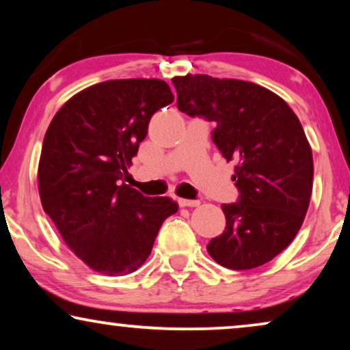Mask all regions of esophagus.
<instances>
[{"instance_id": "esophagus-1", "label": "esophagus", "mask_w": 350, "mask_h": 350, "mask_svg": "<svg viewBox=\"0 0 350 350\" xmlns=\"http://www.w3.org/2000/svg\"><path fill=\"white\" fill-rule=\"evenodd\" d=\"M180 207H198L200 204L199 200H189V199H178Z\"/></svg>"}]
</instances>
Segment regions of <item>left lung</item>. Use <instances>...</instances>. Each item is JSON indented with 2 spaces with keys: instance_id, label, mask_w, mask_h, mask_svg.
Segmentation results:
<instances>
[{
  "instance_id": "obj_1",
  "label": "left lung",
  "mask_w": 350,
  "mask_h": 350,
  "mask_svg": "<svg viewBox=\"0 0 350 350\" xmlns=\"http://www.w3.org/2000/svg\"><path fill=\"white\" fill-rule=\"evenodd\" d=\"M176 105L217 124L212 138L226 161L239 202L221 205L226 228L207 245L218 265L262 266L290 245L308 212L314 161L299 119L284 98L255 83L208 75L175 76Z\"/></svg>"
}]
</instances>
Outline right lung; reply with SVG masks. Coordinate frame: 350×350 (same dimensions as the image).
<instances>
[{"label":"right lung","instance_id":"right-lung-1","mask_svg":"<svg viewBox=\"0 0 350 350\" xmlns=\"http://www.w3.org/2000/svg\"><path fill=\"white\" fill-rule=\"evenodd\" d=\"M174 102L161 79H111L73 95L42 142L38 189L44 212L90 269L126 275L150 256L178 205L124 183L152 114Z\"/></svg>","mask_w":350,"mask_h":350}]
</instances>
